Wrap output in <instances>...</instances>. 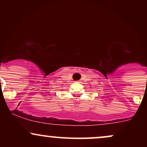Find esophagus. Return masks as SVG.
Masks as SVG:
<instances>
[{
    "label": "esophagus",
    "instance_id": "obj_1",
    "mask_svg": "<svg viewBox=\"0 0 147 147\" xmlns=\"http://www.w3.org/2000/svg\"><path fill=\"white\" fill-rule=\"evenodd\" d=\"M79 82V81H77V82Z\"/></svg>",
    "mask_w": 147,
    "mask_h": 147
}]
</instances>
